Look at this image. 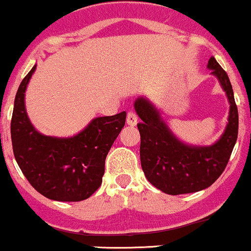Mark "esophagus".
Instances as JSON below:
<instances>
[{
	"instance_id": "1",
	"label": "esophagus",
	"mask_w": 251,
	"mask_h": 251,
	"mask_svg": "<svg viewBox=\"0 0 251 251\" xmlns=\"http://www.w3.org/2000/svg\"><path fill=\"white\" fill-rule=\"evenodd\" d=\"M136 123H138V116L133 111H129L128 115H126V125L134 126H136Z\"/></svg>"
}]
</instances>
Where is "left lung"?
I'll use <instances>...</instances> for the list:
<instances>
[{
    "label": "left lung",
    "mask_w": 251,
    "mask_h": 251,
    "mask_svg": "<svg viewBox=\"0 0 251 251\" xmlns=\"http://www.w3.org/2000/svg\"><path fill=\"white\" fill-rule=\"evenodd\" d=\"M220 81L229 103L228 122L222 135L211 145H192L180 140L146 96L134 101L141 122L140 161L145 177L153 187L170 195L188 194L209 188L222 175L238 136V108L227 73L215 57L207 63Z\"/></svg>",
    "instance_id": "1"
}]
</instances>
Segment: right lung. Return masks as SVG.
<instances>
[{
	"label": "right lung",
	"instance_id": "1",
	"mask_svg": "<svg viewBox=\"0 0 251 251\" xmlns=\"http://www.w3.org/2000/svg\"><path fill=\"white\" fill-rule=\"evenodd\" d=\"M36 64L22 80L11 122L13 153L23 175L44 197L56 201H81L102 183L105 160L126 123L123 112L96 117L73 136L45 135L31 125L25 91Z\"/></svg>",
	"mask_w": 251,
	"mask_h": 251
}]
</instances>
